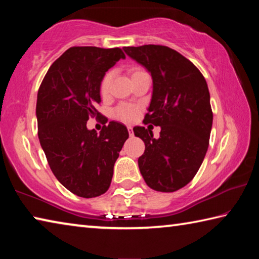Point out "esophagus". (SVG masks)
<instances>
[{"label": "esophagus", "instance_id": "1", "mask_svg": "<svg viewBox=\"0 0 259 259\" xmlns=\"http://www.w3.org/2000/svg\"><path fill=\"white\" fill-rule=\"evenodd\" d=\"M126 128H128V131H129V135H130V136H133V135H134V130H133V126H131V125H128V126H126Z\"/></svg>", "mask_w": 259, "mask_h": 259}]
</instances>
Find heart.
<instances>
[{"label": "heart", "instance_id": "b5f03b06", "mask_svg": "<svg viewBox=\"0 0 259 259\" xmlns=\"http://www.w3.org/2000/svg\"><path fill=\"white\" fill-rule=\"evenodd\" d=\"M143 73L142 69L139 68H133L131 69V77H134L137 74ZM112 77L113 74L112 73H107L106 75L103 77L102 82H100V87H99V91L100 95L103 97H106L109 93V88H111V82H112ZM113 115L115 119L124 121V122H130L134 121L136 117L138 115V108L136 106H133V105H120L117 106L115 109H114Z\"/></svg>", "mask_w": 259, "mask_h": 259}]
</instances>
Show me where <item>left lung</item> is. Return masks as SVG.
Segmentation results:
<instances>
[{"label":"left lung","mask_w":259,"mask_h":259,"mask_svg":"<svg viewBox=\"0 0 259 259\" xmlns=\"http://www.w3.org/2000/svg\"><path fill=\"white\" fill-rule=\"evenodd\" d=\"M130 58L153 78V94L144 123L161 126L160 138L135 126L145 143L138 159L140 174L153 190L175 192L190 183L209 146L212 111L205 78L192 61L165 46L124 47Z\"/></svg>","instance_id":"1"}]
</instances>
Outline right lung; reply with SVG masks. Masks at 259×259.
I'll return each instance as SVG.
<instances>
[{
  "label": "right lung",
  "instance_id": "obj_1",
  "mask_svg": "<svg viewBox=\"0 0 259 259\" xmlns=\"http://www.w3.org/2000/svg\"><path fill=\"white\" fill-rule=\"evenodd\" d=\"M125 56L120 48H69L48 69L37 93V135L51 171L73 194L96 198L113 177L114 163L129 137L125 125L111 121L97 134L87 121L107 119L97 111L100 82Z\"/></svg>",
  "mask_w": 259,
  "mask_h": 259
}]
</instances>
